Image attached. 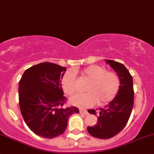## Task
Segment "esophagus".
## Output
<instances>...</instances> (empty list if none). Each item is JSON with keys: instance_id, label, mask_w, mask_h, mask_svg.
Listing matches in <instances>:
<instances>
[{"instance_id": "1", "label": "esophagus", "mask_w": 154, "mask_h": 154, "mask_svg": "<svg viewBox=\"0 0 154 154\" xmlns=\"http://www.w3.org/2000/svg\"><path fill=\"white\" fill-rule=\"evenodd\" d=\"M80 114H83V115H87V114H88L87 111H86V110H83V109H80Z\"/></svg>"}]
</instances>
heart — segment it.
<instances>
[{"instance_id": "1", "label": "heart", "mask_w": 154, "mask_h": 154, "mask_svg": "<svg viewBox=\"0 0 154 154\" xmlns=\"http://www.w3.org/2000/svg\"><path fill=\"white\" fill-rule=\"evenodd\" d=\"M81 74L89 80L86 87V93L77 94L70 98L73 106L80 108H87L96 103L103 106L111 101L120 87L119 76L105 68L99 66H90L82 70ZM61 86L63 91L71 95L76 91L75 74L73 71H67L61 79Z\"/></svg>"}]
</instances>
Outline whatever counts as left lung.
I'll use <instances>...</instances> for the list:
<instances>
[{
    "mask_svg": "<svg viewBox=\"0 0 154 154\" xmlns=\"http://www.w3.org/2000/svg\"><path fill=\"white\" fill-rule=\"evenodd\" d=\"M105 62L119 76L120 87L116 97L97 112L94 109L88 110L91 114L97 115V124L87 127V130L91 136L100 139L112 138L125 127L134 101L133 77L127 68L119 62L109 60Z\"/></svg>",
    "mask_w": 154,
    "mask_h": 154,
    "instance_id": "1",
    "label": "left lung"
}]
</instances>
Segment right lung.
I'll return each instance as SVG.
<instances>
[{
	"mask_svg": "<svg viewBox=\"0 0 154 154\" xmlns=\"http://www.w3.org/2000/svg\"><path fill=\"white\" fill-rule=\"evenodd\" d=\"M66 71L52 63H42L26 70L19 81L18 98L27 127L37 136L53 139L66 130L70 116L79 113L75 106L63 108L61 79Z\"/></svg>",
	"mask_w": 154,
	"mask_h": 154,
	"instance_id": "add662e5",
	"label": "right lung"
}]
</instances>
